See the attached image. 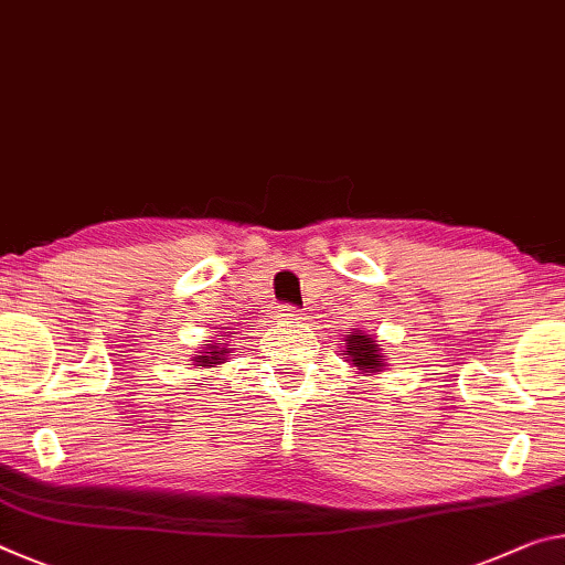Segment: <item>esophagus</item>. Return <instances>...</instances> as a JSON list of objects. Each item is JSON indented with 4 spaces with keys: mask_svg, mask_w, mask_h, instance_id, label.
<instances>
[{
    "mask_svg": "<svg viewBox=\"0 0 565 565\" xmlns=\"http://www.w3.org/2000/svg\"><path fill=\"white\" fill-rule=\"evenodd\" d=\"M276 319L284 321V324H294V321H301V311L297 307H279L276 309Z\"/></svg>",
    "mask_w": 565,
    "mask_h": 565,
    "instance_id": "esophagus-1",
    "label": "esophagus"
}]
</instances>
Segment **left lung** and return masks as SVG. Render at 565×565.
<instances>
[{
    "instance_id": "obj_1",
    "label": "left lung",
    "mask_w": 565,
    "mask_h": 565,
    "mask_svg": "<svg viewBox=\"0 0 565 565\" xmlns=\"http://www.w3.org/2000/svg\"><path fill=\"white\" fill-rule=\"evenodd\" d=\"M344 362L352 364L362 377L380 374L387 366L377 337L366 334L362 329H349L344 334Z\"/></svg>"
}]
</instances>
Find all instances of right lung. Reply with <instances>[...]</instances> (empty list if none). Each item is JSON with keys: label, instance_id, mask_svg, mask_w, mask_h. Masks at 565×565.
I'll return each mask as SVG.
<instances>
[{"label": "right lung", "instance_id": "1", "mask_svg": "<svg viewBox=\"0 0 565 565\" xmlns=\"http://www.w3.org/2000/svg\"><path fill=\"white\" fill-rule=\"evenodd\" d=\"M228 337V334H226ZM201 352L193 356V366L195 370H211V366H218V364H223L228 360V354H231V347H228V342L226 339H223V342H211V344H201L199 347Z\"/></svg>", "mask_w": 565, "mask_h": 565}]
</instances>
